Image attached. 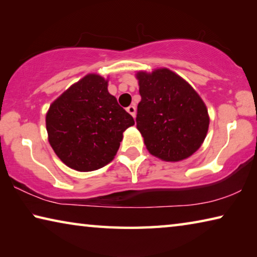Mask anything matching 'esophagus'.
<instances>
[{
	"label": "esophagus",
	"instance_id": "obj_1",
	"mask_svg": "<svg viewBox=\"0 0 257 257\" xmlns=\"http://www.w3.org/2000/svg\"><path fill=\"white\" fill-rule=\"evenodd\" d=\"M127 112L129 113V114H132L134 118H135V115H136V106H135V105L128 106L127 107Z\"/></svg>",
	"mask_w": 257,
	"mask_h": 257
}]
</instances>
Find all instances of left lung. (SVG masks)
Instances as JSON below:
<instances>
[{
    "label": "left lung",
    "mask_w": 257,
    "mask_h": 257,
    "mask_svg": "<svg viewBox=\"0 0 257 257\" xmlns=\"http://www.w3.org/2000/svg\"><path fill=\"white\" fill-rule=\"evenodd\" d=\"M142 101L137 129L147 151L167 162L193 155L206 137L210 116L193 87L167 68L136 73Z\"/></svg>",
    "instance_id": "8db88e82"
}]
</instances>
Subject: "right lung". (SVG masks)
I'll list each match as a JSON object with an SVG mask.
<instances>
[{"instance_id":"1","label":"right lung","mask_w":257,"mask_h":257,"mask_svg":"<svg viewBox=\"0 0 257 257\" xmlns=\"http://www.w3.org/2000/svg\"><path fill=\"white\" fill-rule=\"evenodd\" d=\"M107 79L88 73L51 104L46 113L49 142L58 158L80 172L103 168L114 159L134 118L108 93Z\"/></svg>"}]
</instances>
